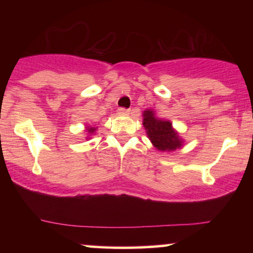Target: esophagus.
<instances>
[{
	"instance_id": "obj_1",
	"label": "esophagus",
	"mask_w": 253,
	"mask_h": 253,
	"mask_svg": "<svg viewBox=\"0 0 253 253\" xmlns=\"http://www.w3.org/2000/svg\"><path fill=\"white\" fill-rule=\"evenodd\" d=\"M118 113H119V114H121V115H127V114H129V109L119 108L118 109Z\"/></svg>"
}]
</instances>
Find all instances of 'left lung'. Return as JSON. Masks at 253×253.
Listing matches in <instances>:
<instances>
[{
  "mask_svg": "<svg viewBox=\"0 0 253 253\" xmlns=\"http://www.w3.org/2000/svg\"><path fill=\"white\" fill-rule=\"evenodd\" d=\"M143 125L146 129V134L157 150L163 152H171L181 149L183 140L178 133L173 129L172 124L169 120L158 119L155 112L151 109L144 110Z\"/></svg>",
  "mask_w": 253,
  "mask_h": 253,
  "instance_id": "1",
  "label": "left lung"
}]
</instances>
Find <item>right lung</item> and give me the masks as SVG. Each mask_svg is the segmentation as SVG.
<instances>
[{
    "label": "right lung",
    "mask_w": 253,
    "mask_h": 253,
    "mask_svg": "<svg viewBox=\"0 0 253 253\" xmlns=\"http://www.w3.org/2000/svg\"><path fill=\"white\" fill-rule=\"evenodd\" d=\"M95 130H96V127H86V132H88L89 135H92L95 133Z\"/></svg>",
    "instance_id": "add662e5"
}]
</instances>
